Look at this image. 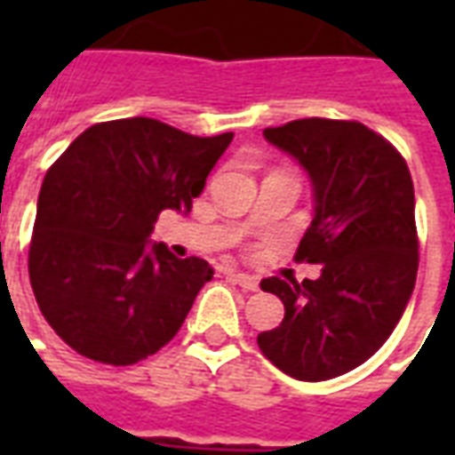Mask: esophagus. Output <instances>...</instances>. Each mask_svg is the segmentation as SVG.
<instances>
[{
  "label": "esophagus",
  "mask_w": 455,
  "mask_h": 455,
  "mask_svg": "<svg viewBox=\"0 0 455 455\" xmlns=\"http://www.w3.org/2000/svg\"><path fill=\"white\" fill-rule=\"evenodd\" d=\"M231 280H234L241 290H246V292H256L258 290V277L248 275V273H231Z\"/></svg>",
  "instance_id": "esophagus-1"
}]
</instances>
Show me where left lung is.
<instances>
[{"label":"left lung","instance_id":"8db88e82","mask_svg":"<svg viewBox=\"0 0 455 455\" xmlns=\"http://www.w3.org/2000/svg\"><path fill=\"white\" fill-rule=\"evenodd\" d=\"M263 136L309 178L315 217L295 258L322 275L260 283L283 299L285 319L258 346L290 378L331 380L368 361L410 302L419 266L410 168L358 121L299 119Z\"/></svg>","mask_w":455,"mask_h":455}]
</instances>
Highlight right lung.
<instances>
[{
    "label": "right lung",
    "mask_w": 455,
    "mask_h": 455,
    "mask_svg": "<svg viewBox=\"0 0 455 455\" xmlns=\"http://www.w3.org/2000/svg\"><path fill=\"white\" fill-rule=\"evenodd\" d=\"M231 139L133 116L94 124L51 165L28 275L45 322L70 348L131 365L178 334L214 267L172 256L150 234L160 212L188 214Z\"/></svg>",
    "instance_id": "1"
}]
</instances>
